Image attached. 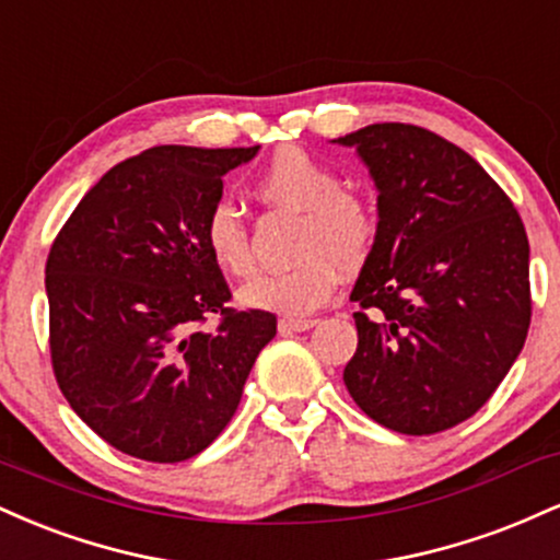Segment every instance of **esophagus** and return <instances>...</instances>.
<instances>
[{"mask_svg":"<svg viewBox=\"0 0 560 560\" xmlns=\"http://www.w3.org/2000/svg\"><path fill=\"white\" fill-rule=\"evenodd\" d=\"M316 326V318H281L279 320V331L281 334H292V331H305Z\"/></svg>","mask_w":560,"mask_h":560,"instance_id":"1","label":"esophagus"}]
</instances>
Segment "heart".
<instances>
[{"label": "heart", "mask_w": 560, "mask_h": 560, "mask_svg": "<svg viewBox=\"0 0 560 560\" xmlns=\"http://www.w3.org/2000/svg\"><path fill=\"white\" fill-rule=\"evenodd\" d=\"M262 199L300 210L294 266L255 276L242 287V305L300 318L316 311L337 287V266L352 271L369 258L378 236V208L369 189L339 182L334 165L302 147H281L255 173ZM202 244L223 273L244 279L255 271L247 223L236 205L221 199L202 223Z\"/></svg>", "instance_id": "obj_1"}]
</instances>
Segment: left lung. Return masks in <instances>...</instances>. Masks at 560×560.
Here are the masks:
<instances>
[{
    "label": "left lung",
    "instance_id": "8db88e82",
    "mask_svg": "<svg viewBox=\"0 0 560 560\" xmlns=\"http://www.w3.org/2000/svg\"><path fill=\"white\" fill-rule=\"evenodd\" d=\"M378 189V236L350 300L345 387L400 434L458 427L492 397L532 320L529 240L498 182L421 126L347 133Z\"/></svg>",
    "mask_w": 560,
    "mask_h": 560
}]
</instances>
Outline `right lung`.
Masks as SVG:
<instances>
[{"label": "right lung", "instance_id": "add662e5", "mask_svg": "<svg viewBox=\"0 0 560 560\" xmlns=\"http://www.w3.org/2000/svg\"><path fill=\"white\" fill-rule=\"evenodd\" d=\"M258 147L163 144L110 168L47 258L49 358L70 408L107 445L150 464L202 453L226 429L268 311H236L202 244L223 176ZM217 318L213 332L202 330Z\"/></svg>", "mask_w": 560, "mask_h": 560}]
</instances>
